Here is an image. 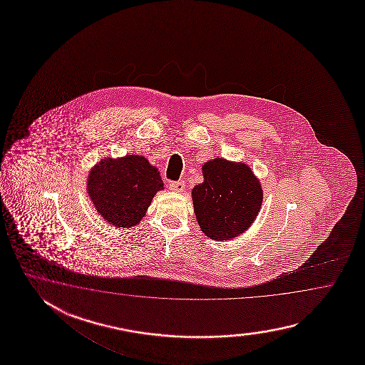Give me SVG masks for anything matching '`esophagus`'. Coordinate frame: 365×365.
<instances>
[{
  "mask_svg": "<svg viewBox=\"0 0 365 365\" xmlns=\"http://www.w3.org/2000/svg\"><path fill=\"white\" fill-rule=\"evenodd\" d=\"M170 189H171L172 192H184V189H185V182L184 181H171L170 182Z\"/></svg>",
  "mask_w": 365,
  "mask_h": 365,
  "instance_id": "1",
  "label": "esophagus"
}]
</instances>
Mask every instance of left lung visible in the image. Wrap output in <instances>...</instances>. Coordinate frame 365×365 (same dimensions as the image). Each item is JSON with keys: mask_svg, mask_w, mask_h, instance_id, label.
Here are the masks:
<instances>
[{"mask_svg": "<svg viewBox=\"0 0 365 365\" xmlns=\"http://www.w3.org/2000/svg\"><path fill=\"white\" fill-rule=\"evenodd\" d=\"M203 182L193 187L194 212L202 232L231 240L248 230L262 205V189L248 165L217 158L202 167Z\"/></svg>", "mask_w": 365, "mask_h": 365, "instance_id": "8db88e82", "label": "left lung"}]
</instances>
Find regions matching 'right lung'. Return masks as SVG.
Segmentation results:
<instances>
[{"instance_id":"add662e5","label":"right lung","mask_w":365,"mask_h":365,"mask_svg":"<svg viewBox=\"0 0 365 365\" xmlns=\"http://www.w3.org/2000/svg\"><path fill=\"white\" fill-rule=\"evenodd\" d=\"M160 175L140 155L104 159L88 176V194L109 225L129 228L145 217L153 197L163 189Z\"/></svg>"}]
</instances>
